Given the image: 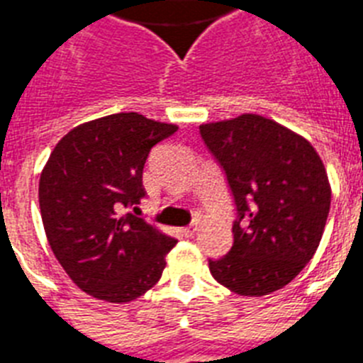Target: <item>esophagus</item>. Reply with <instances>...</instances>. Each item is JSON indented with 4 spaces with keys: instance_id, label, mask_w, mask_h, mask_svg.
<instances>
[{
    "instance_id": "1",
    "label": "esophagus",
    "mask_w": 363,
    "mask_h": 363,
    "mask_svg": "<svg viewBox=\"0 0 363 363\" xmlns=\"http://www.w3.org/2000/svg\"><path fill=\"white\" fill-rule=\"evenodd\" d=\"M196 230H197V223H191L190 227L182 228V234H184L186 238H190V236H194V234H196Z\"/></svg>"
}]
</instances>
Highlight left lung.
I'll use <instances>...</instances> for the list:
<instances>
[{
  "mask_svg": "<svg viewBox=\"0 0 363 363\" xmlns=\"http://www.w3.org/2000/svg\"><path fill=\"white\" fill-rule=\"evenodd\" d=\"M238 210L234 243L210 273L230 291L262 297L290 284L318 251L330 184L308 140L258 114L199 125Z\"/></svg>",
  "mask_w": 363,
  "mask_h": 363,
  "instance_id": "8db88e82",
  "label": "left lung"
}]
</instances>
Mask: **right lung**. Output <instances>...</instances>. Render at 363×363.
Instances as JSON below:
<instances>
[{
	"label": "right lung",
	"mask_w": 363,
	"mask_h": 363,
	"mask_svg": "<svg viewBox=\"0 0 363 363\" xmlns=\"http://www.w3.org/2000/svg\"><path fill=\"white\" fill-rule=\"evenodd\" d=\"M177 129L138 112L97 118L62 136L42 169L38 203L51 251L96 299L129 303L162 277L177 240L125 210L145 197L151 147Z\"/></svg>",
	"instance_id": "obj_1"
}]
</instances>
